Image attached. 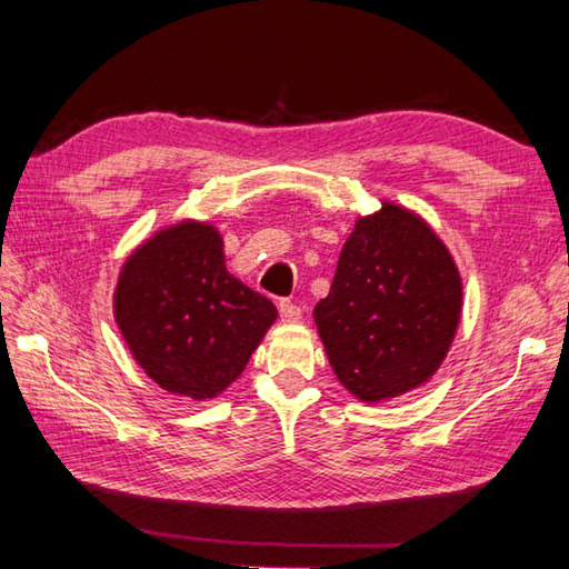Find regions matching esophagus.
Returning <instances> with one entry per match:
<instances>
[{"label":"esophagus","mask_w":569,"mask_h":569,"mask_svg":"<svg viewBox=\"0 0 569 569\" xmlns=\"http://www.w3.org/2000/svg\"><path fill=\"white\" fill-rule=\"evenodd\" d=\"M278 311H281V321L283 323H298L301 321V306H296L291 301H281L278 303Z\"/></svg>","instance_id":"obj_1"}]
</instances>
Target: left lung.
Returning <instances> with one entry per match:
<instances>
[{"label":"left lung","instance_id":"left-lung-1","mask_svg":"<svg viewBox=\"0 0 569 569\" xmlns=\"http://www.w3.org/2000/svg\"><path fill=\"white\" fill-rule=\"evenodd\" d=\"M459 319L455 258L427 220L397 203L356 220L331 291L313 308L333 373L369 403L435 377Z\"/></svg>","mask_w":569,"mask_h":569}]
</instances>
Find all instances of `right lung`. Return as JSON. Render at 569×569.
I'll list each match as a JSON object with an SVG mask.
<instances>
[{
    "instance_id": "add662e5",
    "label": "right lung",
    "mask_w": 569,
    "mask_h": 569,
    "mask_svg": "<svg viewBox=\"0 0 569 569\" xmlns=\"http://www.w3.org/2000/svg\"><path fill=\"white\" fill-rule=\"evenodd\" d=\"M112 308L140 369L192 401L226 391L278 319L266 296L228 273L223 238L203 220H180L134 248Z\"/></svg>"
}]
</instances>
